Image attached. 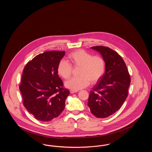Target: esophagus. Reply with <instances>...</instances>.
<instances>
[{
  "label": "esophagus",
  "instance_id": "34e87169",
  "mask_svg": "<svg viewBox=\"0 0 152 152\" xmlns=\"http://www.w3.org/2000/svg\"><path fill=\"white\" fill-rule=\"evenodd\" d=\"M77 92V91H73V90H72V89H71L70 90V93L71 94H74V93H76V92Z\"/></svg>",
  "mask_w": 152,
  "mask_h": 152
}]
</instances>
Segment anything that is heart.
I'll use <instances>...</instances> for the list:
<instances>
[{"mask_svg": "<svg viewBox=\"0 0 152 152\" xmlns=\"http://www.w3.org/2000/svg\"><path fill=\"white\" fill-rule=\"evenodd\" d=\"M71 64L65 60L59 62L58 66V74L64 79H68L72 73V66L79 68V76L73 77L65 83V86L73 91H79L87 87L89 83H97L104 75L105 63L99 55L93 56L83 50L74 51L68 55Z\"/></svg>", "mask_w": 152, "mask_h": 152, "instance_id": "1", "label": "heart"}]
</instances>
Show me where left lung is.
I'll list each match as a JSON object with an SVG mask.
<instances>
[{
    "mask_svg": "<svg viewBox=\"0 0 152 152\" xmlns=\"http://www.w3.org/2000/svg\"><path fill=\"white\" fill-rule=\"evenodd\" d=\"M101 53L105 63V72L100 82L91 91L88 106L97 118H106L121 108L128 95L130 77L122 57L105 46L91 47Z\"/></svg>",
    "mask_w": 152,
    "mask_h": 152,
    "instance_id": "1",
    "label": "left lung"
}]
</instances>
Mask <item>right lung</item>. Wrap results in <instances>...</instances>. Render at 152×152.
<instances>
[{
  "label": "right lung",
  "mask_w": 152,
  "mask_h": 152,
  "mask_svg": "<svg viewBox=\"0 0 152 152\" xmlns=\"http://www.w3.org/2000/svg\"><path fill=\"white\" fill-rule=\"evenodd\" d=\"M65 51H46L28 61L23 69L19 89L27 111L41 121L58 117L65 108L69 91L63 87L58 66Z\"/></svg>",
  "instance_id": "add662e5"
}]
</instances>
